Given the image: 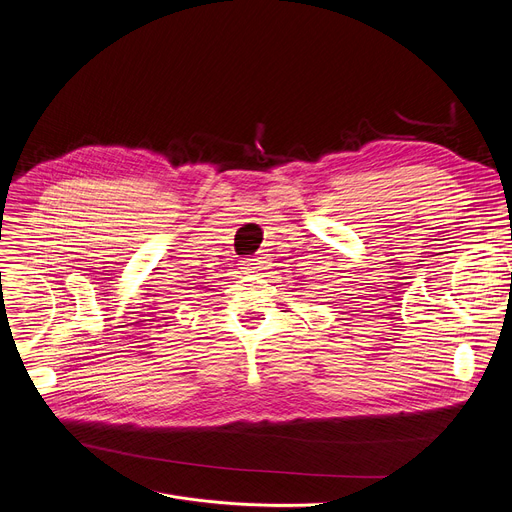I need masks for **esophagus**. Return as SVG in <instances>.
I'll return each mask as SVG.
<instances>
[{"mask_svg":"<svg viewBox=\"0 0 512 512\" xmlns=\"http://www.w3.org/2000/svg\"><path fill=\"white\" fill-rule=\"evenodd\" d=\"M263 265H265V257L261 253H257V255H253V257L243 261V269L245 271H259V269H263Z\"/></svg>","mask_w":512,"mask_h":512,"instance_id":"esophagus-1","label":"esophagus"}]
</instances>
